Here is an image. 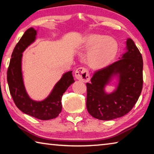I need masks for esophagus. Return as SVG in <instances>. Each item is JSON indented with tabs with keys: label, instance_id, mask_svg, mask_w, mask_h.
I'll list each match as a JSON object with an SVG mask.
<instances>
[{
	"label": "esophagus",
	"instance_id": "obj_1",
	"mask_svg": "<svg viewBox=\"0 0 154 154\" xmlns=\"http://www.w3.org/2000/svg\"><path fill=\"white\" fill-rule=\"evenodd\" d=\"M75 75L77 79L82 81L83 82H88L90 79L89 72L85 68L83 67L78 68L75 72Z\"/></svg>",
	"mask_w": 154,
	"mask_h": 154
}]
</instances>
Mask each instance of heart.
Wrapping results in <instances>:
<instances>
[{
    "label": "heart",
    "mask_w": 154,
    "mask_h": 154,
    "mask_svg": "<svg viewBox=\"0 0 154 154\" xmlns=\"http://www.w3.org/2000/svg\"><path fill=\"white\" fill-rule=\"evenodd\" d=\"M118 51V43L114 38L97 34L87 36L78 48L82 55L88 54V64L94 70L103 69L109 66L116 58Z\"/></svg>",
    "instance_id": "heart-1"
}]
</instances>
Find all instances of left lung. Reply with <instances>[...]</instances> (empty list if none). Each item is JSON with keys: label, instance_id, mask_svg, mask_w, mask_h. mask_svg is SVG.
Masks as SVG:
<instances>
[{"label": "left lung", "instance_id": "left-lung-1", "mask_svg": "<svg viewBox=\"0 0 154 154\" xmlns=\"http://www.w3.org/2000/svg\"><path fill=\"white\" fill-rule=\"evenodd\" d=\"M126 51L119 60L94 72L87 83L88 113L100 120L124 116L137 102L143 88V58L134 41L128 38ZM114 79L116 88L111 93L105 88Z\"/></svg>", "mask_w": 154, "mask_h": 154}]
</instances>
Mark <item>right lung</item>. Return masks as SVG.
Returning <instances> with one entry per match:
<instances>
[{
    "mask_svg": "<svg viewBox=\"0 0 154 154\" xmlns=\"http://www.w3.org/2000/svg\"><path fill=\"white\" fill-rule=\"evenodd\" d=\"M37 30L30 28L26 31L15 45L7 70V82L15 105L21 111L34 118L48 120L56 118L62 111V96L75 82L72 71L65 72L54 85L47 98L41 101L32 100L28 94L23 79L22 53L36 41Z\"/></svg>",
    "mask_w": 154,
    "mask_h": 154,
    "instance_id": "1",
    "label": "right lung"
}]
</instances>
